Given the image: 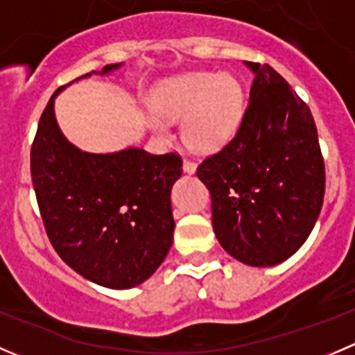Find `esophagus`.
I'll return each mask as SVG.
<instances>
[{
	"instance_id": "esophagus-1",
	"label": "esophagus",
	"mask_w": 355,
	"mask_h": 355,
	"mask_svg": "<svg viewBox=\"0 0 355 355\" xmlns=\"http://www.w3.org/2000/svg\"><path fill=\"white\" fill-rule=\"evenodd\" d=\"M198 164H196L194 159H189V157H184V171L185 173H194Z\"/></svg>"
}]
</instances>
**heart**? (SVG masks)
Wrapping results in <instances>:
<instances>
[{"instance_id":"b5f03b06","label":"heart","mask_w":355,"mask_h":355,"mask_svg":"<svg viewBox=\"0 0 355 355\" xmlns=\"http://www.w3.org/2000/svg\"><path fill=\"white\" fill-rule=\"evenodd\" d=\"M153 130L168 135L170 120H180L182 134L198 151H216L230 141L242 116V89L234 77L196 71L171 78L153 94Z\"/></svg>"}]
</instances>
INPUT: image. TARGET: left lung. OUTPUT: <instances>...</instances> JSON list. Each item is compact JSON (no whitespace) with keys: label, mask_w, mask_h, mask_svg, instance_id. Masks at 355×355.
I'll return each mask as SVG.
<instances>
[{"label":"left lung","mask_w":355,"mask_h":355,"mask_svg":"<svg viewBox=\"0 0 355 355\" xmlns=\"http://www.w3.org/2000/svg\"><path fill=\"white\" fill-rule=\"evenodd\" d=\"M254 71L239 130L198 166L213 230L230 256L273 266L307 241L324 198V161L309 106L268 63Z\"/></svg>","instance_id":"left-lung-1"}]
</instances>
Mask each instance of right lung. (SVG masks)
Returning a JSON list of instances; mask_svg holds the SVG:
<instances>
[{"mask_svg":"<svg viewBox=\"0 0 355 355\" xmlns=\"http://www.w3.org/2000/svg\"><path fill=\"white\" fill-rule=\"evenodd\" d=\"M118 67L106 65L101 73ZM63 87L42 111L31 148L46 234L58 256L87 280L108 288L135 287L159 268L173 242L170 192L182 175V156L137 148L82 153L56 123L53 105Z\"/></svg>","mask_w":355,"mask_h":355,"instance_id":"1","label":"right lung"}]
</instances>
